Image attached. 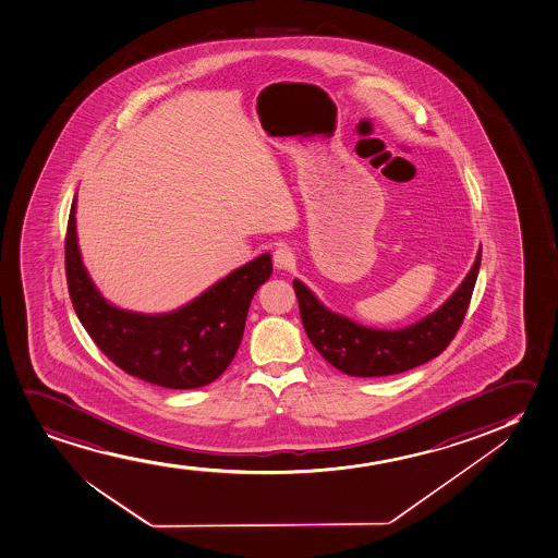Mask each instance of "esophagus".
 Returning <instances> with one entry per match:
<instances>
[{
	"label": "esophagus",
	"instance_id": "obj_1",
	"mask_svg": "<svg viewBox=\"0 0 558 558\" xmlns=\"http://www.w3.org/2000/svg\"><path fill=\"white\" fill-rule=\"evenodd\" d=\"M272 260H275L276 268H291L295 265V254L290 246L282 244V246L276 247Z\"/></svg>",
	"mask_w": 558,
	"mask_h": 558
}]
</instances>
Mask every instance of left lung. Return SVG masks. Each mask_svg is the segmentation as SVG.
Returning a JSON list of instances; mask_svg holds the SVG:
<instances>
[{
    "label": "left lung",
    "instance_id": "obj_1",
    "mask_svg": "<svg viewBox=\"0 0 558 558\" xmlns=\"http://www.w3.org/2000/svg\"><path fill=\"white\" fill-rule=\"evenodd\" d=\"M481 267L477 259L449 301L413 326L383 331L357 326L327 311L304 283L293 280L304 331L314 348L333 367L352 377H388L434 360L449 347L462 326Z\"/></svg>",
    "mask_w": 558,
    "mask_h": 558
}]
</instances>
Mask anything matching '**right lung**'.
Here are the masks:
<instances>
[{
	"mask_svg": "<svg viewBox=\"0 0 558 558\" xmlns=\"http://www.w3.org/2000/svg\"><path fill=\"white\" fill-rule=\"evenodd\" d=\"M270 275L272 260L263 254L180 311L160 316L121 311L101 298L81 263L72 203L65 280L75 314L119 369L145 383L191 390L221 377L239 350L254 293Z\"/></svg>",
	"mask_w": 558,
	"mask_h": 558,
	"instance_id": "right-lung-1",
	"label": "right lung"
}]
</instances>
